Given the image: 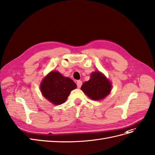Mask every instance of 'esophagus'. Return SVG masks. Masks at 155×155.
Instances as JSON below:
<instances>
[{
  "label": "esophagus",
  "mask_w": 155,
  "mask_h": 155,
  "mask_svg": "<svg viewBox=\"0 0 155 155\" xmlns=\"http://www.w3.org/2000/svg\"><path fill=\"white\" fill-rule=\"evenodd\" d=\"M82 82L81 81H78L77 82V86L78 88H80L81 86H82Z\"/></svg>",
  "instance_id": "obj_1"
}]
</instances>
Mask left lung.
<instances>
[{"label":"left lung","mask_w":155,"mask_h":155,"mask_svg":"<svg viewBox=\"0 0 155 155\" xmlns=\"http://www.w3.org/2000/svg\"><path fill=\"white\" fill-rule=\"evenodd\" d=\"M81 90L92 100H100L110 92L111 84L100 72H94L88 81L83 83Z\"/></svg>","instance_id":"obj_1"}]
</instances>
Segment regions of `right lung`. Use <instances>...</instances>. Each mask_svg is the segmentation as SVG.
I'll return each instance as SVG.
<instances>
[{"label": "right lung", "instance_id": "add662e5", "mask_svg": "<svg viewBox=\"0 0 155 155\" xmlns=\"http://www.w3.org/2000/svg\"><path fill=\"white\" fill-rule=\"evenodd\" d=\"M76 88L77 85L73 80L63 77L58 71L50 72L41 84L43 96L54 105L63 104L71 91Z\"/></svg>", "mask_w": 155, "mask_h": 155}]
</instances>
